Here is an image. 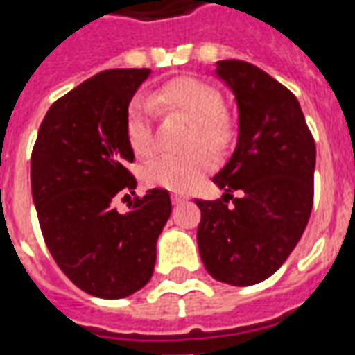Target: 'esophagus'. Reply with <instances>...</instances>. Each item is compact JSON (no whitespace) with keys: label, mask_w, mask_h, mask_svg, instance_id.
<instances>
[{"label":"esophagus","mask_w":355,"mask_h":355,"mask_svg":"<svg viewBox=\"0 0 355 355\" xmlns=\"http://www.w3.org/2000/svg\"><path fill=\"white\" fill-rule=\"evenodd\" d=\"M171 201H173V205H180V202L184 201V197H180V196H173V197H171Z\"/></svg>","instance_id":"obj_1"}]
</instances>
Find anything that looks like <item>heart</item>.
<instances>
[{"mask_svg": "<svg viewBox=\"0 0 355 355\" xmlns=\"http://www.w3.org/2000/svg\"><path fill=\"white\" fill-rule=\"evenodd\" d=\"M150 102L162 110L180 113L193 123L189 147L205 143L210 148H223L232 137V124L221 110V96L214 87L193 78H178L156 93ZM150 102L135 96L126 113V137L137 156H148L154 150ZM214 167V154L208 148H197L186 156H159L143 169V180L153 188H164L177 193L193 189Z\"/></svg>", "mask_w": 355, "mask_h": 355, "instance_id": "obj_1", "label": "heart"}]
</instances>
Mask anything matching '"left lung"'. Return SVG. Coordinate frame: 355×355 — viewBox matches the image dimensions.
Wrapping results in <instances>:
<instances>
[{"mask_svg": "<svg viewBox=\"0 0 355 355\" xmlns=\"http://www.w3.org/2000/svg\"><path fill=\"white\" fill-rule=\"evenodd\" d=\"M214 74L234 94V153L214 182L223 199L196 201L199 255L214 279L250 286L268 279L288 259L313 208L316 148L300 102L279 81L243 61H218ZM243 197L226 207L225 196Z\"/></svg>", "mask_w": 355, "mask_h": 355, "instance_id": "1", "label": "left lung"}]
</instances>
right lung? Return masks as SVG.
<instances>
[{
	"label": "right lung",
	"instance_id": "add662e5",
	"mask_svg": "<svg viewBox=\"0 0 355 355\" xmlns=\"http://www.w3.org/2000/svg\"><path fill=\"white\" fill-rule=\"evenodd\" d=\"M148 69L104 70L53 102L31 154V193L53 261L91 296L119 300L153 277L156 242L171 216L169 191L148 189L128 212L115 197L134 193L126 169L130 100Z\"/></svg>",
	"mask_w": 355,
	"mask_h": 355
}]
</instances>
